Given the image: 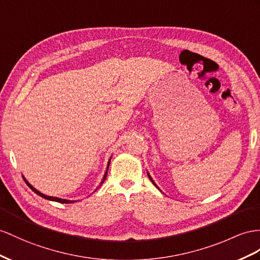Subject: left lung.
Masks as SVG:
<instances>
[{
	"instance_id": "1",
	"label": "left lung",
	"mask_w": 260,
	"mask_h": 260,
	"mask_svg": "<svg viewBox=\"0 0 260 260\" xmlns=\"http://www.w3.org/2000/svg\"><path fill=\"white\" fill-rule=\"evenodd\" d=\"M148 177H149V179H150V180H151V182H152V183H154V184H155V185H156V183H155V182H154V180H152V179H151V177H150V176H149V174H148ZM156 187H157V185H156Z\"/></svg>"
}]
</instances>
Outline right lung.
<instances>
[{
    "instance_id": "add662e5",
    "label": "right lung",
    "mask_w": 260,
    "mask_h": 260,
    "mask_svg": "<svg viewBox=\"0 0 260 260\" xmlns=\"http://www.w3.org/2000/svg\"><path fill=\"white\" fill-rule=\"evenodd\" d=\"M110 161L111 160H109V164H108V168H106V172H105V175H104V178H103V180H102V182L101 183H103L104 182V180H105V178H106V175H108V170H109V166H110ZM24 181L26 182V184L28 185V187L35 192L36 194H38L39 197H42V198H44V199H47V200H50V201H56V202H59V203H72V202H76V201H70V200H64V199H59V198H55V197H49V196H45V194H43V193H41V192L39 191H37L34 187H32V185H30L27 181H26V179L24 178Z\"/></svg>"
}]
</instances>
